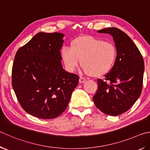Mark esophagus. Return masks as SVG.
Masks as SVG:
<instances>
[{
    "instance_id": "obj_1",
    "label": "esophagus",
    "mask_w": 150,
    "mask_h": 150,
    "mask_svg": "<svg viewBox=\"0 0 150 150\" xmlns=\"http://www.w3.org/2000/svg\"><path fill=\"white\" fill-rule=\"evenodd\" d=\"M85 81H86L85 79H84V78H83V77H80V78H79V83H84V82H85Z\"/></svg>"
}]
</instances>
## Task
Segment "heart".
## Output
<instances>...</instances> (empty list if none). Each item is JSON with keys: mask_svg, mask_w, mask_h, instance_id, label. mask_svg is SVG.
Masks as SVG:
<instances>
[{"mask_svg": "<svg viewBox=\"0 0 150 150\" xmlns=\"http://www.w3.org/2000/svg\"><path fill=\"white\" fill-rule=\"evenodd\" d=\"M60 54L67 71L74 72L81 62L87 74L101 77L112 69L117 56V50L111 42L83 35L71 42L70 48H62Z\"/></svg>", "mask_w": 150, "mask_h": 150, "instance_id": "heart-1", "label": "heart"}]
</instances>
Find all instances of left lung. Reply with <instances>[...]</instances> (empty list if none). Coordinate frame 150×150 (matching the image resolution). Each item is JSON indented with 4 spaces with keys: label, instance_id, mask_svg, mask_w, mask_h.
<instances>
[{
    "label": "left lung",
    "instance_id": "1",
    "mask_svg": "<svg viewBox=\"0 0 150 150\" xmlns=\"http://www.w3.org/2000/svg\"><path fill=\"white\" fill-rule=\"evenodd\" d=\"M98 32L113 37L117 56L103 79H98L93 100L103 113L117 116L129 110L140 96L144 71L143 57L132 39L121 30L109 28Z\"/></svg>",
    "mask_w": 150,
    "mask_h": 150
}]
</instances>
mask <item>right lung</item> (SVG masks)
<instances>
[{
    "label": "right lung",
    "instance_id": "obj_1",
    "mask_svg": "<svg viewBox=\"0 0 150 150\" xmlns=\"http://www.w3.org/2000/svg\"><path fill=\"white\" fill-rule=\"evenodd\" d=\"M63 37L60 33H39L16 54L13 89L23 110L38 118L50 119L60 115L79 83L77 75L62 67Z\"/></svg>",
    "mask_w": 150,
    "mask_h": 150
}]
</instances>
